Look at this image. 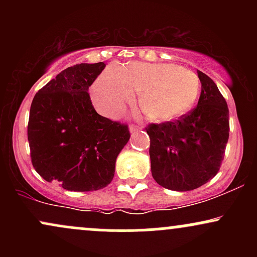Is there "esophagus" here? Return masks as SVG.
Instances as JSON below:
<instances>
[{"mask_svg": "<svg viewBox=\"0 0 257 257\" xmlns=\"http://www.w3.org/2000/svg\"><path fill=\"white\" fill-rule=\"evenodd\" d=\"M143 128H144V124H132L131 125V132L135 133V132H138L139 129H143Z\"/></svg>", "mask_w": 257, "mask_h": 257, "instance_id": "esophagus-1", "label": "esophagus"}]
</instances>
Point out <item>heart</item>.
Returning a JSON list of instances; mask_svg holds the SVG:
<instances>
[{"mask_svg":"<svg viewBox=\"0 0 257 257\" xmlns=\"http://www.w3.org/2000/svg\"><path fill=\"white\" fill-rule=\"evenodd\" d=\"M137 91L149 118L168 120L187 113L196 104L200 81L192 70L173 64L134 61L107 67L90 89L91 100L106 116L119 113L134 101Z\"/></svg>","mask_w":257,"mask_h":257,"instance_id":"1","label":"heart"}]
</instances>
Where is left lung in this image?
I'll return each mask as SVG.
<instances>
[{"mask_svg":"<svg viewBox=\"0 0 257 257\" xmlns=\"http://www.w3.org/2000/svg\"><path fill=\"white\" fill-rule=\"evenodd\" d=\"M198 105L174 122L151 123L150 158L153 179L162 187L191 191L219 172L229 135L228 106L217 85L198 71Z\"/></svg>","mask_w":257,"mask_h":257,"instance_id":"1","label":"left lung"}]
</instances>
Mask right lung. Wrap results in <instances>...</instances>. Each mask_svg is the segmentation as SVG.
<instances>
[{"label":"right lung","mask_w":257,"mask_h":257,"mask_svg":"<svg viewBox=\"0 0 257 257\" xmlns=\"http://www.w3.org/2000/svg\"><path fill=\"white\" fill-rule=\"evenodd\" d=\"M106 65L67 67L41 88L30 107L28 140L32 166L46 181L67 191L104 188L128 143L126 124L100 116L88 90Z\"/></svg>","instance_id":"add662e5"}]
</instances>
